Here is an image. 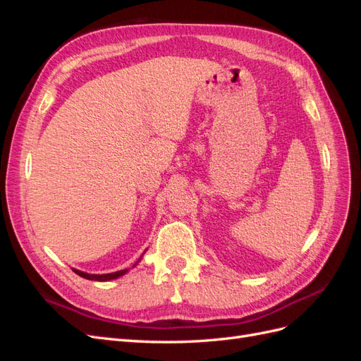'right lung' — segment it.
<instances>
[{
    "mask_svg": "<svg viewBox=\"0 0 361 361\" xmlns=\"http://www.w3.org/2000/svg\"><path fill=\"white\" fill-rule=\"evenodd\" d=\"M138 264V262H137ZM135 264V265H137ZM134 265V267H135ZM73 271H75V274H78L80 277H82V279H87V280H96V281H108V280H114V279H117V277H120V276H123V274H126L128 272V269H122V271H116V272H110V274H87V272H82V271H80V269H75V268H72Z\"/></svg>",
    "mask_w": 361,
    "mask_h": 361,
    "instance_id": "obj_1",
    "label": "right lung"
}]
</instances>
